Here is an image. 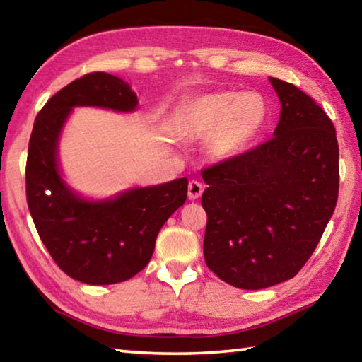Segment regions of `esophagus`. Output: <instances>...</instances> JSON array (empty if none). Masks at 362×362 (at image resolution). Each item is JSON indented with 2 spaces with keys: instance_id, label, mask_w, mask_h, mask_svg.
Returning a JSON list of instances; mask_svg holds the SVG:
<instances>
[{
  "instance_id": "obj_1",
  "label": "esophagus",
  "mask_w": 362,
  "mask_h": 362,
  "mask_svg": "<svg viewBox=\"0 0 362 362\" xmlns=\"http://www.w3.org/2000/svg\"><path fill=\"white\" fill-rule=\"evenodd\" d=\"M203 185H201L199 182H196V180H192L189 182V185H188V199H192V201H194V199H198L201 194H203Z\"/></svg>"
}]
</instances>
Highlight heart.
I'll list each match as a JSON object with an SVG mask.
<instances>
[{
	"label": "heart",
	"mask_w": 362,
	"mask_h": 362,
	"mask_svg": "<svg viewBox=\"0 0 362 362\" xmlns=\"http://www.w3.org/2000/svg\"><path fill=\"white\" fill-rule=\"evenodd\" d=\"M269 118L265 95L257 90H218L194 97L182 108L179 131L183 137L207 139V153L214 161H231L246 151Z\"/></svg>",
	"instance_id": "b5f03b06"
}]
</instances>
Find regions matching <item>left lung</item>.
I'll return each mask as SVG.
<instances>
[{
    "label": "left lung",
    "mask_w": 362,
    "mask_h": 362,
    "mask_svg": "<svg viewBox=\"0 0 362 362\" xmlns=\"http://www.w3.org/2000/svg\"><path fill=\"white\" fill-rule=\"evenodd\" d=\"M281 102L273 139L203 173L204 259L238 289L296 276L320 243L339 196L332 121L296 86L269 78Z\"/></svg>",
    "instance_id": "1"
}]
</instances>
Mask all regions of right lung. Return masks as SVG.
I'll use <instances>...</instances> for the list:
<instances>
[{
	"label": "right lung",
	"mask_w": 362,
	"mask_h": 362,
	"mask_svg": "<svg viewBox=\"0 0 362 362\" xmlns=\"http://www.w3.org/2000/svg\"><path fill=\"white\" fill-rule=\"evenodd\" d=\"M132 113L137 95L121 78L97 71L75 79L38 113L28 144L27 203L49 254L70 278L93 286L126 281L150 262L159 230L185 203L188 179L86 198L64 179L59 142L73 108Z\"/></svg>",
	"instance_id": "add662e5"
}]
</instances>
